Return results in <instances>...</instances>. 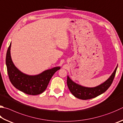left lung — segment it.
Returning a JSON list of instances; mask_svg holds the SVG:
<instances>
[{
	"label": "left lung",
	"mask_w": 123,
	"mask_h": 123,
	"mask_svg": "<svg viewBox=\"0 0 123 123\" xmlns=\"http://www.w3.org/2000/svg\"><path fill=\"white\" fill-rule=\"evenodd\" d=\"M117 67H116L112 75L105 82L93 88H88L77 84L74 82L68 76L67 83L69 90L75 97L81 99L86 100L97 97L105 92L110 86L115 76Z\"/></svg>",
	"instance_id": "1"
}]
</instances>
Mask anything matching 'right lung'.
<instances>
[{"instance_id":"right-lung-1","label":"right lung","mask_w":123,"mask_h":123,"mask_svg":"<svg viewBox=\"0 0 123 123\" xmlns=\"http://www.w3.org/2000/svg\"><path fill=\"white\" fill-rule=\"evenodd\" d=\"M11 43L6 53V64L8 75L11 83L15 88L28 95L40 94L46 90L51 78L60 69L56 67L44 71L37 75H28L21 72L14 66L11 57Z\"/></svg>"}]
</instances>
